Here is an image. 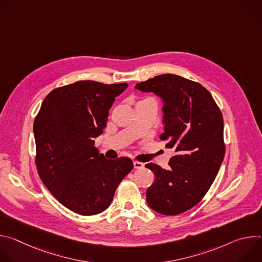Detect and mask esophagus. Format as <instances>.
Masks as SVG:
<instances>
[{
	"label": "esophagus",
	"instance_id": "obj_1",
	"mask_svg": "<svg viewBox=\"0 0 262 262\" xmlns=\"http://www.w3.org/2000/svg\"><path fill=\"white\" fill-rule=\"evenodd\" d=\"M134 166H135L136 169H142V168H144V163L135 161V162H134Z\"/></svg>",
	"mask_w": 262,
	"mask_h": 262
}]
</instances>
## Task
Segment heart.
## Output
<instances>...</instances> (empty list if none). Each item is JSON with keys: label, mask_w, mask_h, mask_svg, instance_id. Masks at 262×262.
Instances as JSON below:
<instances>
[{"label": "heart", "mask_w": 262, "mask_h": 262, "mask_svg": "<svg viewBox=\"0 0 262 262\" xmlns=\"http://www.w3.org/2000/svg\"><path fill=\"white\" fill-rule=\"evenodd\" d=\"M145 99H151V98H145ZM144 100V99H143Z\"/></svg>", "instance_id": "heart-1"}]
</instances>
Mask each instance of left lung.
I'll return each mask as SVG.
<instances>
[{"label": "left lung", "mask_w": 262, "mask_h": 262, "mask_svg": "<svg viewBox=\"0 0 262 262\" xmlns=\"http://www.w3.org/2000/svg\"><path fill=\"white\" fill-rule=\"evenodd\" d=\"M135 88L162 98L164 133L160 138L175 151L168 170L154 163L145 165L156 176L146 191L147 203L162 214L182 213L202 200L222 165V113L203 86L176 74H161Z\"/></svg>", "instance_id": "1"}]
</instances>
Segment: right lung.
I'll list each match as a JSON object with an SVG mask.
<instances>
[{
    "label": "right lung",
    "instance_id": "right-lung-1",
    "mask_svg": "<svg viewBox=\"0 0 262 262\" xmlns=\"http://www.w3.org/2000/svg\"><path fill=\"white\" fill-rule=\"evenodd\" d=\"M127 86L79 81L54 89L35 118V161L40 179L61 204L79 214L106 209L134 168L130 159L107 160L94 146L115 97Z\"/></svg>",
    "mask_w": 262,
    "mask_h": 262
}]
</instances>
